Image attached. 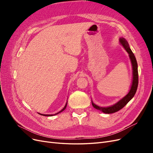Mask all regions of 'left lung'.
Instances as JSON below:
<instances>
[{
  "label": "left lung",
  "mask_w": 153,
  "mask_h": 153,
  "mask_svg": "<svg viewBox=\"0 0 153 153\" xmlns=\"http://www.w3.org/2000/svg\"><path fill=\"white\" fill-rule=\"evenodd\" d=\"M119 42L121 43L124 49L126 50V52L129 54V59L131 60V62L132 64V69H133V80H132V84L128 93L121 100H119L118 102L115 103L114 105L107 106V107H101L98 105H95L93 101H92V105L97 110H101L105 114H112L114 112H116L117 111L122 109L124 106L126 105L129 101H130L133 96H135L136 91L137 90L138 84V65L136 58L135 57V55L132 52L131 50L129 48V44L128 41L123 38L119 39Z\"/></svg>",
  "instance_id": "1"
}]
</instances>
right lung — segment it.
Instances as JSON below:
<instances>
[{
    "mask_svg": "<svg viewBox=\"0 0 153 153\" xmlns=\"http://www.w3.org/2000/svg\"><path fill=\"white\" fill-rule=\"evenodd\" d=\"M67 103H68V102H66V105L64 106V107L60 111V112H57V113H56V114H52V115H47V114H39V113H38L39 114H40V115H45V116H52V115H56V114H59V113H61V112H62L63 110H64L66 109V106H67Z\"/></svg>",
    "mask_w": 153,
    "mask_h": 153,
    "instance_id": "add662e5",
    "label": "right lung"
}]
</instances>
